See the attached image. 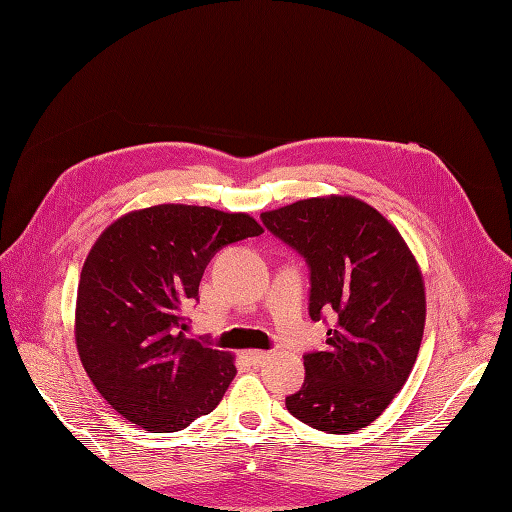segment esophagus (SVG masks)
<instances>
[{
  "mask_svg": "<svg viewBox=\"0 0 512 512\" xmlns=\"http://www.w3.org/2000/svg\"><path fill=\"white\" fill-rule=\"evenodd\" d=\"M268 356H270V352H262V350H248V352H244V358H246V361H248L250 365L264 363Z\"/></svg>",
  "mask_w": 512,
  "mask_h": 512,
  "instance_id": "esophagus-1",
  "label": "esophagus"
}]
</instances>
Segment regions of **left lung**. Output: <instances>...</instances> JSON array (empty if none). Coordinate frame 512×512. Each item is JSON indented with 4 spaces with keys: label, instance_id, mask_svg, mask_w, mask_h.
I'll list each match as a JSON object with an SVG mask.
<instances>
[{
    "label": "left lung",
    "instance_id": "obj_1",
    "mask_svg": "<svg viewBox=\"0 0 512 512\" xmlns=\"http://www.w3.org/2000/svg\"><path fill=\"white\" fill-rule=\"evenodd\" d=\"M262 222L306 259L312 321L332 323L325 350L303 356L306 380L286 407L312 429H363L418 358L427 308L416 259L383 215L350 195L299 200Z\"/></svg>",
    "mask_w": 512,
    "mask_h": 512
}]
</instances>
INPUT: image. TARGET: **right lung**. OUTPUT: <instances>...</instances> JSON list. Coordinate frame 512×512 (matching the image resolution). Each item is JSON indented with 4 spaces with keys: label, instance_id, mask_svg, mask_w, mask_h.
<instances>
[{
    "label": "right lung",
    "instance_id": "right-lung-1",
    "mask_svg": "<svg viewBox=\"0 0 512 512\" xmlns=\"http://www.w3.org/2000/svg\"><path fill=\"white\" fill-rule=\"evenodd\" d=\"M246 213L158 204L96 239L76 295V347L94 387L129 422L171 433L211 413L235 378L231 354L184 339L217 250L262 235Z\"/></svg>",
    "mask_w": 512,
    "mask_h": 512
}]
</instances>
